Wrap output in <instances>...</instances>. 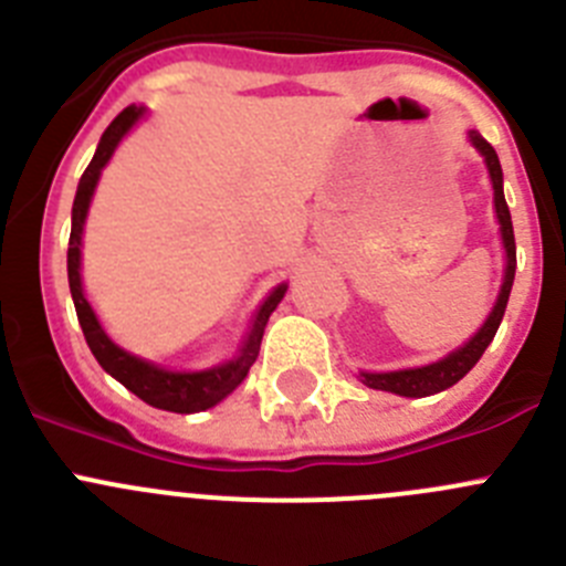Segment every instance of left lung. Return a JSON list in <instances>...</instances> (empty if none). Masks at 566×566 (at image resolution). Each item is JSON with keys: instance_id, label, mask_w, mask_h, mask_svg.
I'll return each mask as SVG.
<instances>
[{"instance_id": "left-lung-1", "label": "left lung", "mask_w": 566, "mask_h": 566, "mask_svg": "<svg viewBox=\"0 0 566 566\" xmlns=\"http://www.w3.org/2000/svg\"><path fill=\"white\" fill-rule=\"evenodd\" d=\"M470 142L479 153L484 155L490 169V181H493V195H496V214L499 223H502V240H504V252H507V272H504L502 294H499L496 306L490 312L488 323L479 328V334L470 339L464 348L448 354L444 359L433 365H424V368H411V371H391V374H363V382L368 388H377V391H391L399 394V397H431V394L444 391L451 388L453 382L464 377V374L473 368V365L482 359L484 348L493 343L499 332V323L504 317V308H507L510 289H513V277H516V238H513V221H510V209L507 201H504V189H502V164H499L496 149L490 147L479 133H470Z\"/></svg>"}]
</instances>
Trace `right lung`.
Masks as SVG:
<instances>
[{
    "label": "right lung",
    "instance_id": "obj_1",
    "mask_svg": "<svg viewBox=\"0 0 566 566\" xmlns=\"http://www.w3.org/2000/svg\"><path fill=\"white\" fill-rule=\"evenodd\" d=\"M142 115V107H127L115 115L113 124L104 129L102 142H98L96 155L90 167L84 169L82 181H78L76 189V201H73V229H70V247H67V277H70V294H73V303H76L78 323H82L84 339H87L90 352L98 359L104 371L109 377H115L124 388L135 394L138 399H144L153 408H161V411L172 413H195V411H207L212 405L221 402L227 394H232L243 379H247L249 368L254 365L260 352V339H263V328L269 323V314L277 308V303L286 294V286H277L269 300L260 306L258 317H254L252 334H249L243 352H240L238 359L221 365V368H209V371L198 374H175L164 371L158 365L144 363V359L133 357V354L122 352L113 339L104 334V328L98 326L96 314L90 308V303L82 294V277H78V263H82V229L84 218H87L90 198H93V189H96L98 175H102V167L109 161L113 149L118 147L122 135L127 133L135 124V118Z\"/></svg>",
    "mask_w": 566,
    "mask_h": 566
}]
</instances>
